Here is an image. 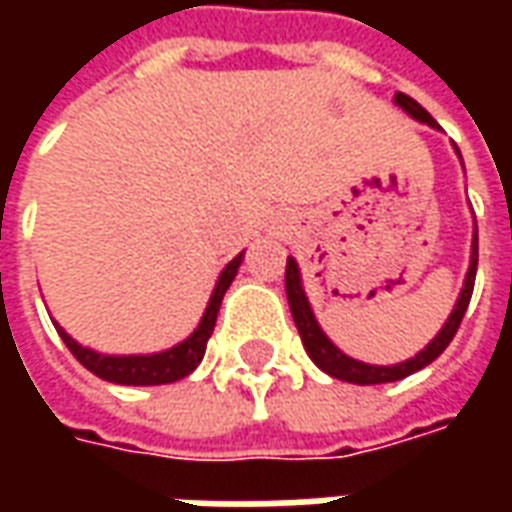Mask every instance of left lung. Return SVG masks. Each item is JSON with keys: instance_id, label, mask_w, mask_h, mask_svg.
Listing matches in <instances>:
<instances>
[{"instance_id": "obj_1", "label": "left lung", "mask_w": 512, "mask_h": 512, "mask_svg": "<svg viewBox=\"0 0 512 512\" xmlns=\"http://www.w3.org/2000/svg\"><path fill=\"white\" fill-rule=\"evenodd\" d=\"M395 104L408 112V115L419 120V123H428V126L436 128V120L422 109V106L414 101V98H408L406 93H395ZM458 156H461V150H458ZM474 277H477V227H474V241H472V266H469V274H466V282H463L461 296H458V304H455V310L444 323V329H441L436 337H433V343L425 348V351H419L414 359H408V362H400V365L392 367H376V365H365V362H356L351 356H345L340 348H334L332 340L321 332V326L315 321V315L310 310V301L304 296V288H301V277H299V266H296V260L288 257V266H285V290H288V304L290 312H293V321H296V329L301 334V343L307 348V354L315 365L321 367L323 373H329L332 378H340V381H348V384H359V386H370V384H389V381H400V378L411 376V373H417L422 367H428L433 359H439L444 354V348L452 343V337L458 332V326H461L463 315H466V307H469V301H472V290H474Z\"/></svg>"}]
</instances>
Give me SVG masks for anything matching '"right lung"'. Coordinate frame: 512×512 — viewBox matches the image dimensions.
<instances>
[{"instance_id":"right-lung-1","label":"right lung","mask_w":512,"mask_h":512,"mask_svg":"<svg viewBox=\"0 0 512 512\" xmlns=\"http://www.w3.org/2000/svg\"><path fill=\"white\" fill-rule=\"evenodd\" d=\"M241 257H233L227 268L222 271V277L216 282V290H213L211 301H208V310L202 315L197 332L191 334L189 340H183L175 348H169L164 354H150V356H101L90 351V348H82V345L71 340L68 334L62 332L57 326V332L65 340V345L71 348V354L82 362L90 373H95L104 381H112V384H131V386H156V384H172L178 378L189 376L194 367L200 365L202 356H205V345L211 340L213 326H216V315H219V307H222V299L230 282L235 279V271L241 266Z\"/></svg>"}]
</instances>
